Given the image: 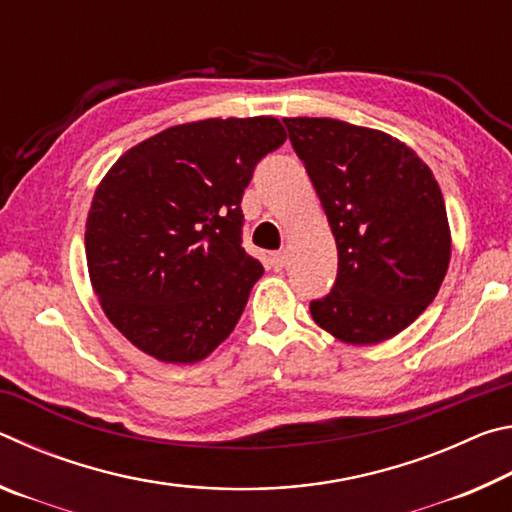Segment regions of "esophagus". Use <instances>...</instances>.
<instances>
[{
    "label": "esophagus",
    "mask_w": 512,
    "mask_h": 512,
    "mask_svg": "<svg viewBox=\"0 0 512 512\" xmlns=\"http://www.w3.org/2000/svg\"><path fill=\"white\" fill-rule=\"evenodd\" d=\"M268 262H271L273 271H282V268L287 266V255H284V253H273L271 259H268Z\"/></svg>",
    "instance_id": "34e87169"
}]
</instances>
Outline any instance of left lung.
<instances>
[{
    "label": "left lung",
    "instance_id": "obj_1",
    "mask_svg": "<svg viewBox=\"0 0 512 512\" xmlns=\"http://www.w3.org/2000/svg\"><path fill=\"white\" fill-rule=\"evenodd\" d=\"M339 250L334 289L309 305L334 339H393L438 296L452 257L443 192L411 146L329 117H287Z\"/></svg>",
    "mask_w": 512,
    "mask_h": 512
}]
</instances>
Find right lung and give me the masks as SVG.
<instances>
[{
	"instance_id": "1",
	"label": "right lung",
	"mask_w": 512,
	"mask_h": 512,
	"mask_svg": "<svg viewBox=\"0 0 512 512\" xmlns=\"http://www.w3.org/2000/svg\"><path fill=\"white\" fill-rule=\"evenodd\" d=\"M287 140L275 117L201 119L128 149L92 196L85 257L103 314L137 350L196 363L228 339L264 268L241 196Z\"/></svg>"
}]
</instances>
